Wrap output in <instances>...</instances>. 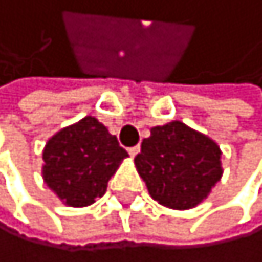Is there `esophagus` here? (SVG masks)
Masks as SVG:
<instances>
[{"instance_id":"1","label":"esophagus","mask_w":262,"mask_h":262,"mask_svg":"<svg viewBox=\"0 0 262 262\" xmlns=\"http://www.w3.org/2000/svg\"><path fill=\"white\" fill-rule=\"evenodd\" d=\"M127 153H129L131 158H135V156L139 153V144H136V146H131L129 149H127Z\"/></svg>"}]
</instances>
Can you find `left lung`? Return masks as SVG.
I'll return each instance as SVG.
<instances>
[{
    "mask_svg": "<svg viewBox=\"0 0 262 262\" xmlns=\"http://www.w3.org/2000/svg\"><path fill=\"white\" fill-rule=\"evenodd\" d=\"M221 148L182 121L151 127L135 165L158 204L175 210L197 207L222 177Z\"/></svg>",
    "mask_w": 262,
    "mask_h": 262,
    "instance_id": "1",
    "label": "left lung"
}]
</instances>
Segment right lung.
Returning <instances> with one entry per match:
<instances>
[{
	"label": "right lung",
	"instance_id": "add662e5",
	"mask_svg": "<svg viewBox=\"0 0 262 262\" xmlns=\"http://www.w3.org/2000/svg\"><path fill=\"white\" fill-rule=\"evenodd\" d=\"M127 158L118 138L92 116L63 127L43 148V182L69 207H87L106 193L109 178Z\"/></svg>",
	"mask_w": 262,
	"mask_h": 262
}]
</instances>
